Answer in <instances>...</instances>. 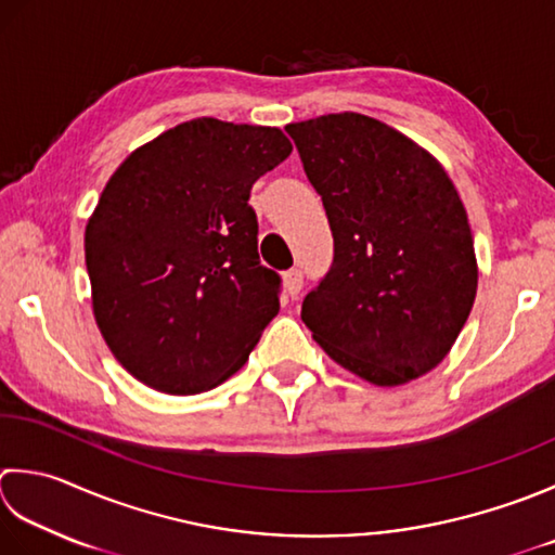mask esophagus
<instances>
[{"label": "esophagus", "instance_id": "34e87169", "mask_svg": "<svg viewBox=\"0 0 555 555\" xmlns=\"http://www.w3.org/2000/svg\"><path fill=\"white\" fill-rule=\"evenodd\" d=\"M284 286L291 298H296L302 288V271L300 269H288L284 274Z\"/></svg>", "mask_w": 555, "mask_h": 555}]
</instances>
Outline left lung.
Instances as JSON below:
<instances>
[{
  "label": "left lung",
  "mask_w": 555,
  "mask_h": 555,
  "mask_svg": "<svg viewBox=\"0 0 555 555\" xmlns=\"http://www.w3.org/2000/svg\"><path fill=\"white\" fill-rule=\"evenodd\" d=\"M334 235L300 318L334 363L377 387L430 373L474 308L479 267L440 160L361 113L286 125Z\"/></svg>",
  "instance_id": "left-lung-1"
}]
</instances>
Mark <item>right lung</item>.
I'll return each mask as SVG.
<instances>
[{"instance_id": "right-lung-1", "label": "right lung", "mask_w": 555, "mask_h": 555, "mask_svg": "<svg viewBox=\"0 0 555 555\" xmlns=\"http://www.w3.org/2000/svg\"><path fill=\"white\" fill-rule=\"evenodd\" d=\"M279 127L216 117L134 149L86 223L93 318L139 383L199 395L241 371L279 312L259 264L253 184L291 156Z\"/></svg>"}]
</instances>
